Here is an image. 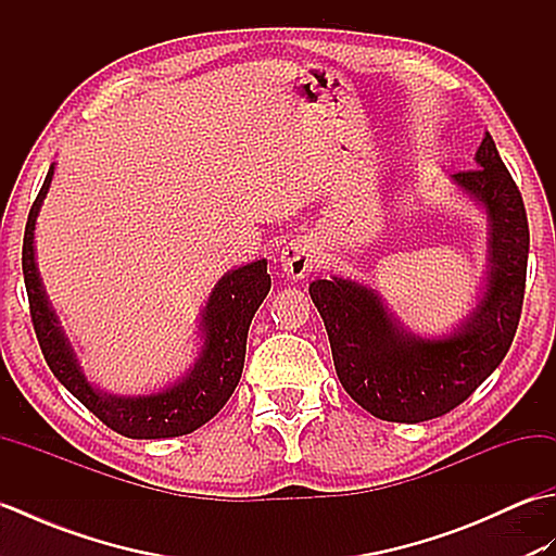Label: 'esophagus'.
<instances>
[{"instance_id": "34e87169", "label": "esophagus", "mask_w": 556, "mask_h": 556, "mask_svg": "<svg viewBox=\"0 0 556 556\" xmlns=\"http://www.w3.org/2000/svg\"><path fill=\"white\" fill-rule=\"evenodd\" d=\"M279 260H281V269H285V275L291 279L308 277L317 265L315 248L311 241H305V239H296V241L287 243Z\"/></svg>"}]
</instances>
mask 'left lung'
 I'll list each match as a JSON object with an SVG mask.
<instances>
[{
  "mask_svg": "<svg viewBox=\"0 0 556 556\" xmlns=\"http://www.w3.org/2000/svg\"><path fill=\"white\" fill-rule=\"evenodd\" d=\"M452 179L485 207L490 222L485 291L452 334L425 339L406 332L380 293L358 281L332 277L311 285L341 387L380 420L422 422L464 404L497 370L521 320L528 217L490 134L476 152V169Z\"/></svg>",
  "mask_w": 556,
  "mask_h": 556,
  "instance_id": "8db88e82",
  "label": "left lung"
}]
</instances>
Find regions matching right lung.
<instances>
[{
    "mask_svg": "<svg viewBox=\"0 0 556 556\" xmlns=\"http://www.w3.org/2000/svg\"><path fill=\"white\" fill-rule=\"evenodd\" d=\"M52 176L54 164L47 172L40 193L28 212L21 257L35 337L40 341L47 365L92 416H98L108 428L124 437L162 440V437H179L198 430L200 425L217 416L241 380L248 327L271 287L267 260H255V263L231 269L217 281L205 303L203 317H200L203 349H200L193 368L179 382L162 392L138 396L100 392L83 375L76 353L59 325L50 299H47L38 263H35V219H38L42 200L50 191Z\"/></svg>",
    "mask_w": 556,
    "mask_h": 556,
    "instance_id": "add662e5",
    "label": "right lung"
}]
</instances>
